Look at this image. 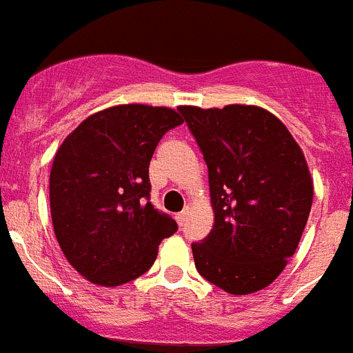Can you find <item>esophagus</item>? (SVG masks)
<instances>
[{
	"mask_svg": "<svg viewBox=\"0 0 353 353\" xmlns=\"http://www.w3.org/2000/svg\"><path fill=\"white\" fill-rule=\"evenodd\" d=\"M176 223H179L180 227L183 225V223H185V218H188V211H182V212H179V214H176Z\"/></svg>",
	"mask_w": 353,
	"mask_h": 353,
	"instance_id": "1",
	"label": "esophagus"
}]
</instances>
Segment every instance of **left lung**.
I'll return each instance as SVG.
<instances>
[{
  "mask_svg": "<svg viewBox=\"0 0 353 353\" xmlns=\"http://www.w3.org/2000/svg\"><path fill=\"white\" fill-rule=\"evenodd\" d=\"M209 171L214 225L193 243L202 278L229 294L258 292L281 274L301 240L314 185L279 119L258 106H180Z\"/></svg>",
  "mask_w": 353,
  "mask_h": 353,
  "instance_id": "left-lung-1",
  "label": "left lung"
}]
</instances>
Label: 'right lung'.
I'll use <instances>...</instances> for the list:
<instances>
[{
	"instance_id": "1",
	"label": "right lung",
	"mask_w": 353,
	"mask_h": 353,
	"mask_svg": "<svg viewBox=\"0 0 353 353\" xmlns=\"http://www.w3.org/2000/svg\"><path fill=\"white\" fill-rule=\"evenodd\" d=\"M182 122L170 108L113 106L81 122L55 153V238L92 283L117 287L148 272L160 241L179 229L150 202V162L165 131Z\"/></svg>"
}]
</instances>
